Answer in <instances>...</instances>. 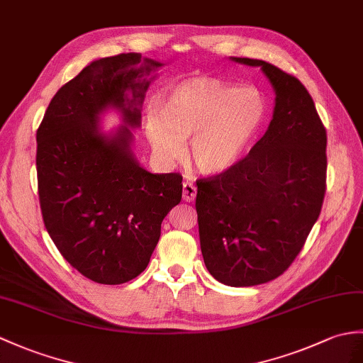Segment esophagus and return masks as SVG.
I'll return each instance as SVG.
<instances>
[{"label":"esophagus","mask_w":363,"mask_h":363,"mask_svg":"<svg viewBox=\"0 0 363 363\" xmlns=\"http://www.w3.org/2000/svg\"><path fill=\"white\" fill-rule=\"evenodd\" d=\"M182 198H184V201H187V202L195 201V198H196V187L189 181H185L182 184Z\"/></svg>","instance_id":"obj_1"}]
</instances>
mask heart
I'll return each instance as SVG.
<instances>
[{"mask_svg":"<svg viewBox=\"0 0 363 363\" xmlns=\"http://www.w3.org/2000/svg\"><path fill=\"white\" fill-rule=\"evenodd\" d=\"M266 116V102L255 88H237L216 79H189L151 111L145 131L157 157L176 162L185 153L202 173L218 174L238 164Z\"/></svg>","mask_w":363,"mask_h":363,"instance_id":"1","label":"heart"}]
</instances>
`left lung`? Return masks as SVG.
Returning <instances> with one entry per match:
<instances>
[{"instance_id": "1", "label": "left lung", "mask_w": 363, "mask_h": 363, "mask_svg": "<svg viewBox=\"0 0 363 363\" xmlns=\"http://www.w3.org/2000/svg\"><path fill=\"white\" fill-rule=\"evenodd\" d=\"M230 58L259 66L275 91L272 121L249 155L196 181L207 271L242 288L280 277L305 246L326 191V130L297 77L263 60Z\"/></svg>"}]
</instances>
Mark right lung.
Returning <instances> with one entry per match:
<instances>
[{
	"instance_id": "obj_1",
	"label": "right lung",
	"mask_w": 363,
	"mask_h": 363,
	"mask_svg": "<svg viewBox=\"0 0 363 363\" xmlns=\"http://www.w3.org/2000/svg\"><path fill=\"white\" fill-rule=\"evenodd\" d=\"M161 66L136 52L89 63L57 91L37 130L46 230L67 263L100 284L145 271L162 220L182 198L179 173H150L131 151L128 126H140L147 75ZM108 107L125 122L114 135L99 131L98 116Z\"/></svg>"
}]
</instances>
